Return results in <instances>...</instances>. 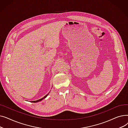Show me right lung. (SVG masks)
<instances>
[{"label": "right lung", "instance_id": "right-lung-1", "mask_svg": "<svg viewBox=\"0 0 128 128\" xmlns=\"http://www.w3.org/2000/svg\"><path fill=\"white\" fill-rule=\"evenodd\" d=\"M49 93H48L46 95V96H45L44 98H40V99H39V100H34V101H30V102H32V103H37V102H40V101H41V100H42L43 99H44V98H45L47 96H48V94H49Z\"/></svg>", "mask_w": 128, "mask_h": 128}]
</instances>
